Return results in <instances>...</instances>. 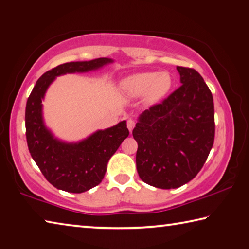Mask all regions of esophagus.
I'll return each instance as SVG.
<instances>
[{
  "label": "esophagus",
  "mask_w": 249,
  "mask_h": 249,
  "mask_svg": "<svg viewBox=\"0 0 249 249\" xmlns=\"http://www.w3.org/2000/svg\"><path fill=\"white\" fill-rule=\"evenodd\" d=\"M135 125H136V123H135V121H134V120L129 119V120L127 121V127H128V129H129V132H130V133H132V130L134 129Z\"/></svg>",
  "instance_id": "34e87169"
}]
</instances>
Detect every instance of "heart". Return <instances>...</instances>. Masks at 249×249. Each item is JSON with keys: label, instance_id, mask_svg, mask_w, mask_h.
Here are the masks:
<instances>
[{"label": "heart", "instance_id": "obj_1", "mask_svg": "<svg viewBox=\"0 0 249 249\" xmlns=\"http://www.w3.org/2000/svg\"><path fill=\"white\" fill-rule=\"evenodd\" d=\"M172 81L168 72H142L130 75L123 82V91L129 98L147 96L150 103H157L169 93Z\"/></svg>", "mask_w": 249, "mask_h": 249}]
</instances>
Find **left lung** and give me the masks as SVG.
Segmentation results:
<instances>
[{
    "mask_svg": "<svg viewBox=\"0 0 249 249\" xmlns=\"http://www.w3.org/2000/svg\"><path fill=\"white\" fill-rule=\"evenodd\" d=\"M181 86L140 116L133 129L136 168L145 183L176 189L199 174L213 147V96L196 70L177 67Z\"/></svg>",
    "mask_w": 249,
    "mask_h": 249,
    "instance_id": "1",
    "label": "left lung"
}]
</instances>
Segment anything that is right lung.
I'll return each instance as SVG.
<instances>
[{"mask_svg":"<svg viewBox=\"0 0 249 249\" xmlns=\"http://www.w3.org/2000/svg\"><path fill=\"white\" fill-rule=\"evenodd\" d=\"M108 62H112L111 59L99 58L59 65L37 80L27 99L25 127L29 153L45 178L60 190L81 193L98 185L104 178L109 158L128 136L129 130L123 121L111 128L99 130L78 144L61 142L54 140L44 126L41 100L58 75L86 72Z\"/></svg>","mask_w":249,"mask_h":249,"instance_id":"add662e5","label":"right lung"}]
</instances>
